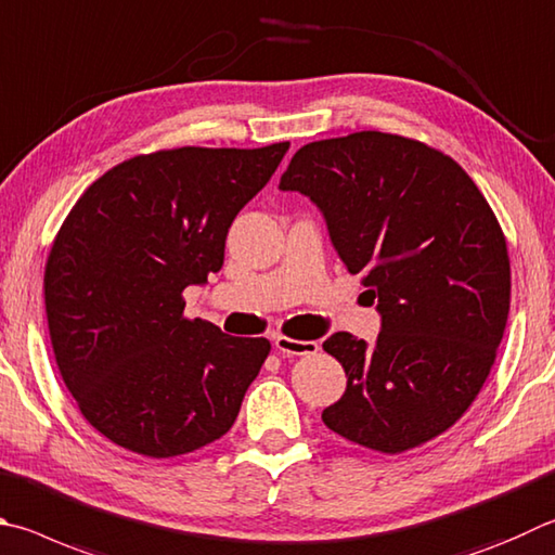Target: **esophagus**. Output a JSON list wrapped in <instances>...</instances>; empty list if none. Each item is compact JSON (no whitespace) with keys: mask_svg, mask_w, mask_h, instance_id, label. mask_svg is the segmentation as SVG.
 I'll list each match as a JSON object with an SVG mask.
<instances>
[{"mask_svg":"<svg viewBox=\"0 0 555 555\" xmlns=\"http://www.w3.org/2000/svg\"><path fill=\"white\" fill-rule=\"evenodd\" d=\"M274 347L284 357H308V354H315V351L320 349L318 341H312V339H291L286 335H276L274 337Z\"/></svg>","mask_w":555,"mask_h":555,"instance_id":"obj_1","label":"esophagus"}]
</instances>
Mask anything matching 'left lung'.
<instances>
[{
  "instance_id": "left-lung-1",
  "label": "left lung",
  "mask_w": 555,
  "mask_h": 555,
  "mask_svg": "<svg viewBox=\"0 0 555 555\" xmlns=\"http://www.w3.org/2000/svg\"><path fill=\"white\" fill-rule=\"evenodd\" d=\"M279 189L322 210L380 312L376 345L349 332L322 341L347 374L322 422L380 453L456 425L495 364L509 312L507 243L480 189L449 155L378 130L304 145Z\"/></svg>"
}]
</instances>
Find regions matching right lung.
<instances>
[{"label": "right lung", "instance_id": "add662e5", "mask_svg": "<svg viewBox=\"0 0 555 555\" xmlns=\"http://www.w3.org/2000/svg\"><path fill=\"white\" fill-rule=\"evenodd\" d=\"M286 150L130 157L57 230L43 276L50 341L79 412L114 444L172 459L233 427L271 345L184 318V288L223 267L228 228Z\"/></svg>", "mask_w": 555, "mask_h": 555}]
</instances>
